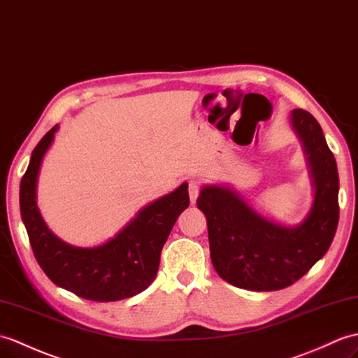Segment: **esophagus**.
<instances>
[{
    "mask_svg": "<svg viewBox=\"0 0 358 358\" xmlns=\"http://www.w3.org/2000/svg\"><path fill=\"white\" fill-rule=\"evenodd\" d=\"M199 190H201V182L198 180H190L189 181V198H190V203H195L196 198L199 195Z\"/></svg>",
    "mask_w": 358,
    "mask_h": 358,
    "instance_id": "1",
    "label": "esophagus"
}]
</instances>
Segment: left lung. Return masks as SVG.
Listing matches in <instances>:
<instances>
[{"label":"left lung","instance_id":"left-lung-1","mask_svg":"<svg viewBox=\"0 0 358 358\" xmlns=\"http://www.w3.org/2000/svg\"><path fill=\"white\" fill-rule=\"evenodd\" d=\"M292 124L302 140L314 182L310 213L296 227L280 226L255 212L236 192L204 186L196 199L207 218L210 257L229 284L276 292L293 285L328 252L338 224V172L319 122L293 110Z\"/></svg>","mask_w":358,"mask_h":358}]
</instances>
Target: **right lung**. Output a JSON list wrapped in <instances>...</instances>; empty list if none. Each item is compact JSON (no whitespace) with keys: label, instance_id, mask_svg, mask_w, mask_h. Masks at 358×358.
Masks as SVG:
<instances>
[{"label":"right lung","instance_id":"right-lung-1","mask_svg":"<svg viewBox=\"0 0 358 358\" xmlns=\"http://www.w3.org/2000/svg\"><path fill=\"white\" fill-rule=\"evenodd\" d=\"M57 124L33 149L20 186L24 226L38 264L57 287L94 302H115L143 292L159 271L162 248L180 213L187 209V182L143 207L108 243L82 248L64 243L48 230L36 206L41 163Z\"/></svg>","mask_w":358,"mask_h":358}]
</instances>
